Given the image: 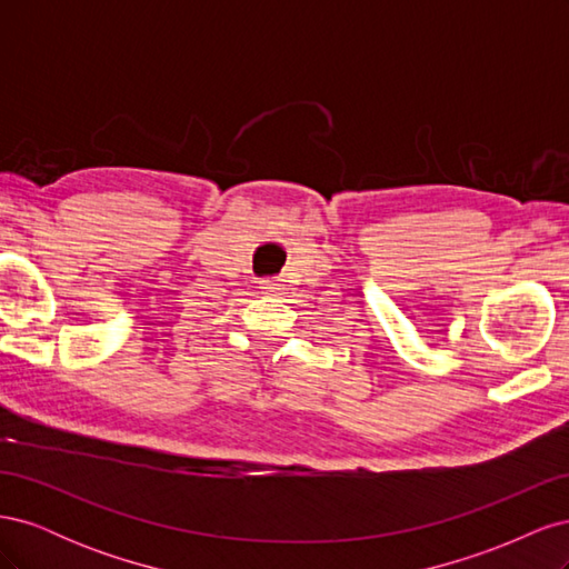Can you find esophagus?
Returning <instances> with one entry per match:
<instances>
[{"label":"esophagus","instance_id":"obj_1","mask_svg":"<svg viewBox=\"0 0 569 569\" xmlns=\"http://www.w3.org/2000/svg\"><path fill=\"white\" fill-rule=\"evenodd\" d=\"M261 289L266 291V295H280L282 291V284H280V280H274V278H266V280H261Z\"/></svg>","mask_w":569,"mask_h":569}]
</instances>
